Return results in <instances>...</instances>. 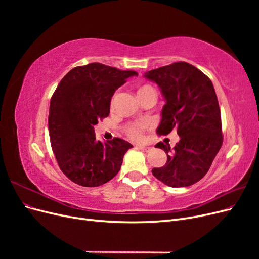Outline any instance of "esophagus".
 I'll use <instances>...</instances> for the list:
<instances>
[{"label":"esophagus","mask_w":259,"mask_h":259,"mask_svg":"<svg viewBox=\"0 0 259 259\" xmlns=\"http://www.w3.org/2000/svg\"><path fill=\"white\" fill-rule=\"evenodd\" d=\"M138 148L140 149V150H144V151H147V152L151 150V147H147V146H139Z\"/></svg>","instance_id":"esophagus-1"}]
</instances>
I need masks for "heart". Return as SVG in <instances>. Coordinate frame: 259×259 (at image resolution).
<instances>
[{"instance_id":"1","label":"heart","mask_w":259,"mask_h":259,"mask_svg":"<svg viewBox=\"0 0 259 259\" xmlns=\"http://www.w3.org/2000/svg\"><path fill=\"white\" fill-rule=\"evenodd\" d=\"M149 93H155L154 90L151 88L150 85H147V84H144V85H139L137 88V96L138 98L143 97L145 95H147V94ZM116 99V94H114V95L112 96L111 98V107L113 106L114 101ZM147 127L146 124H143V123H133V124H130L126 126V133L127 135L134 140H140L143 138V131Z\"/></svg>"}]
</instances>
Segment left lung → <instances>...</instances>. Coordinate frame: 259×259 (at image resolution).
Returning a JSON list of instances; mask_svg holds the SVG:
<instances>
[{
    "instance_id": "obj_1",
    "label": "left lung",
    "mask_w": 259,
    "mask_h": 259,
    "mask_svg": "<svg viewBox=\"0 0 259 259\" xmlns=\"http://www.w3.org/2000/svg\"><path fill=\"white\" fill-rule=\"evenodd\" d=\"M145 77L155 82L165 99L158 135L177 130L174 149L158 143L167 153L165 165L152 169L160 182L169 187H188L206 175L223 145L222 116L214 86L201 70L188 62L151 70Z\"/></svg>"
}]
</instances>
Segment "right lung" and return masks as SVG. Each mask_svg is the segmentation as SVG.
I'll list each match as a JSON object with an SVG mask.
<instances>
[{
	"label": "right lung",
	"mask_w": 259,
	"mask_h": 259,
	"mask_svg": "<svg viewBox=\"0 0 259 259\" xmlns=\"http://www.w3.org/2000/svg\"><path fill=\"white\" fill-rule=\"evenodd\" d=\"M133 75L137 72L93 62L70 70L54 92L49 113L51 145L61 171L73 183L98 187L119 173L123 156L133 146L121 138L101 143L94 125L109 115L114 92Z\"/></svg>",
	"instance_id": "right-lung-1"
}]
</instances>
